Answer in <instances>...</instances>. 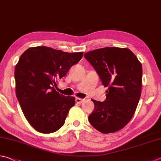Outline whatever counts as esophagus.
<instances>
[{
  "label": "esophagus",
  "instance_id": "34e87169",
  "mask_svg": "<svg viewBox=\"0 0 161 161\" xmlns=\"http://www.w3.org/2000/svg\"><path fill=\"white\" fill-rule=\"evenodd\" d=\"M84 99H81L79 97H76L75 98V102H76L78 104H81V103H83L84 102Z\"/></svg>",
  "mask_w": 161,
  "mask_h": 161
}]
</instances>
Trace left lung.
Masks as SVG:
<instances>
[{"instance_id": "left-lung-1", "label": "left lung", "mask_w": 161, "mask_h": 161, "mask_svg": "<svg viewBox=\"0 0 161 161\" xmlns=\"http://www.w3.org/2000/svg\"><path fill=\"white\" fill-rule=\"evenodd\" d=\"M108 87L104 102L92 99L95 108L88 119L91 125L104 134L123 128L137 108L141 97L142 64L126 47L99 48L84 54Z\"/></svg>"}]
</instances>
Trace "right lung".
Returning a JSON list of instances; mask_svg holds the SVG:
<instances>
[{
  "label": "right lung",
  "instance_id": "obj_1",
  "mask_svg": "<svg viewBox=\"0 0 161 161\" xmlns=\"http://www.w3.org/2000/svg\"><path fill=\"white\" fill-rule=\"evenodd\" d=\"M83 54L37 46L19 57L14 69L16 96L26 119L36 131L49 134L64 125L75 97L64 96L54 87Z\"/></svg>",
  "mask_w": 161,
  "mask_h": 161
}]
</instances>
